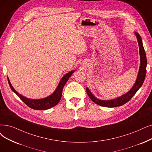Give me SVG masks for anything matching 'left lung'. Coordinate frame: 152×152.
Segmentation results:
<instances>
[{
  "instance_id": "8db88e82",
  "label": "left lung",
  "mask_w": 152,
  "mask_h": 152,
  "mask_svg": "<svg viewBox=\"0 0 152 152\" xmlns=\"http://www.w3.org/2000/svg\"><path fill=\"white\" fill-rule=\"evenodd\" d=\"M135 35L137 36L138 43L139 45V52H140V69L138 71V76L137 78L136 82L135 84L133 85L132 88L128 92L125 94L120 96L117 99H115L113 100H100L97 98L91 93L89 88L87 87L86 91L87 93L90 97V99L92 100L96 104L105 107H117L121 105H123L126 102H128L132 98L133 96L134 95L138 89L142 87L145 80V76H146V72H147V60L146 53L144 50L143 45L142 44V38L137 32H135Z\"/></svg>"
}]
</instances>
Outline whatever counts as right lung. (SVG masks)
I'll return each mask as SVG.
<instances>
[{
  "mask_svg": "<svg viewBox=\"0 0 152 152\" xmlns=\"http://www.w3.org/2000/svg\"><path fill=\"white\" fill-rule=\"evenodd\" d=\"M74 72L75 70H72L69 73H67L66 74H65L62 78L61 80L60 81L58 86L56 90L54 91V92L48 96L45 97L44 99H30L22 96V95L18 93L17 91L13 88L8 77H7V79H8L9 84L11 90H12L15 94H16L17 95L19 96V98L24 103H25L28 107L34 109V110H44L56 106L59 102L60 99H61L62 90L65 86V84L66 83V82H67V80H69V78L71 77V75L73 74V73Z\"/></svg>",
  "mask_w": 152,
  "mask_h": 152,
  "instance_id": "1",
  "label": "right lung"
}]
</instances>
